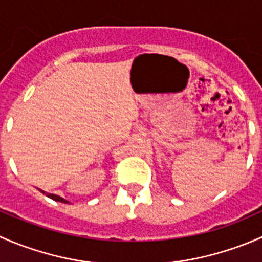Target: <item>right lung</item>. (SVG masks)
I'll return each instance as SVG.
<instances>
[{
  "label": "right lung",
  "mask_w": 262,
  "mask_h": 262,
  "mask_svg": "<svg viewBox=\"0 0 262 262\" xmlns=\"http://www.w3.org/2000/svg\"><path fill=\"white\" fill-rule=\"evenodd\" d=\"M39 191L40 192H43L44 195H47V196L48 198H50V199H53V200H55V202H60V203H64V204H68V200H66L64 198H62V196H59V195H55V194H49V192H46L44 191V190H41V189H39Z\"/></svg>",
  "instance_id": "add662e5"
}]
</instances>
